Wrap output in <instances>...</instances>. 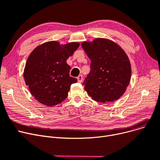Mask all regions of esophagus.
Masks as SVG:
<instances>
[{
  "label": "esophagus",
  "instance_id": "1",
  "mask_svg": "<svg viewBox=\"0 0 160 160\" xmlns=\"http://www.w3.org/2000/svg\"><path fill=\"white\" fill-rule=\"evenodd\" d=\"M77 79H78V81L79 82H82V80H83V76L82 75H79L77 77Z\"/></svg>",
  "mask_w": 160,
  "mask_h": 160
}]
</instances>
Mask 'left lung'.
<instances>
[{
    "label": "left lung",
    "instance_id": "left-lung-1",
    "mask_svg": "<svg viewBox=\"0 0 160 160\" xmlns=\"http://www.w3.org/2000/svg\"><path fill=\"white\" fill-rule=\"evenodd\" d=\"M82 47L91 59L90 72L83 83L89 96L101 102L118 99L131 80V65L126 53L112 41L104 38L84 42Z\"/></svg>",
    "mask_w": 160,
    "mask_h": 160
}]
</instances>
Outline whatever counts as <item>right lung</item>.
Returning a JSON list of instances; mask_svg holds the SVG:
<instances>
[{
	"label": "right lung",
	"mask_w": 160,
	"mask_h": 160,
	"mask_svg": "<svg viewBox=\"0 0 160 160\" xmlns=\"http://www.w3.org/2000/svg\"><path fill=\"white\" fill-rule=\"evenodd\" d=\"M78 47V42L60 46L58 42L51 41L31 52L23 76L31 93L38 102L52 107L67 98L71 86L77 79L70 76L71 67L66 61Z\"/></svg>",
	"instance_id": "obj_1"
}]
</instances>
